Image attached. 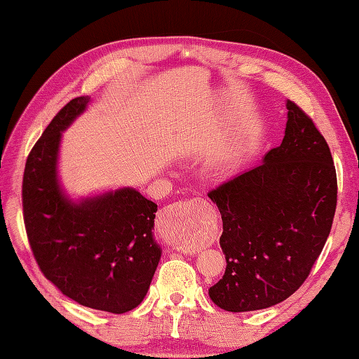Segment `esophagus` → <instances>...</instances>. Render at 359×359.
Listing matches in <instances>:
<instances>
[{
  "instance_id": "34e87169",
  "label": "esophagus",
  "mask_w": 359,
  "mask_h": 359,
  "mask_svg": "<svg viewBox=\"0 0 359 359\" xmlns=\"http://www.w3.org/2000/svg\"><path fill=\"white\" fill-rule=\"evenodd\" d=\"M193 201H201V198L199 199H193ZM184 205H186V203H184ZM182 203H178V205H173V206H170V208H168V210H165V211H163L160 215H161V219L163 220H170V219H173V217H175V215H178V214H181V208H182V206H184Z\"/></svg>"
}]
</instances>
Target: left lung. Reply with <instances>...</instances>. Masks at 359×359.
I'll use <instances>...</instances> for the list:
<instances>
[{"instance_id":"obj_1","label":"left lung","mask_w":359,"mask_h":359,"mask_svg":"<svg viewBox=\"0 0 359 359\" xmlns=\"http://www.w3.org/2000/svg\"><path fill=\"white\" fill-rule=\"evenodd\" d=\"M285 137L262 165L211 190L223 220L224 276L210 298L226 311L273 307L306 281L328 240L337 175L327 140L287 100Z\"/></svg>"}]
</instances>
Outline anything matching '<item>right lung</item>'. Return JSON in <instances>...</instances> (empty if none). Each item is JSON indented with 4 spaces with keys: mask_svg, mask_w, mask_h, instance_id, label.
Masks as SVG:
<instances>
[{
    "mask_svg": "<svg viewBox=\"0 0 359 359\" xmlns=\"http://www.w3.org/2000/svg\"><path fill=\"white\" fill-rule=\"evenodd\" d=\"M90 103L76 97L53 116L25 163L27 236L43 276L83 307L115 314L145 298L161 248L153 229L157 205L124 187L81 202L60 187L61 133Z\"/></svg>",
    "mask_w": 359,
    "mask_h": 359,
    "instance_id": "right-lung-1",
    "label": "right lung"
}]
</instances>
